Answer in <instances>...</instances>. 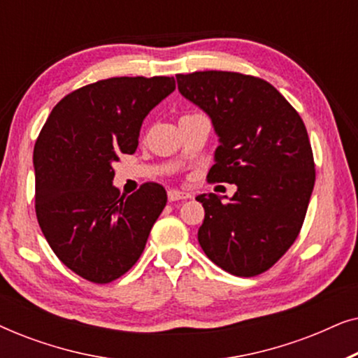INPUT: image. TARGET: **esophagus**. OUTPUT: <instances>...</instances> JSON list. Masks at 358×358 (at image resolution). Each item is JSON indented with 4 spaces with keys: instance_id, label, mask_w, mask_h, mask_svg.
Instances as JSON below:
<instances>
[{
    "instance_id": "34e87169",
    "label": "esophagus",
    "mask_w": 358,
    "mask_h": 358,
    "mask_svg": "<svg viewBox=\"0 0 358 358\" xmlns=\"http://www.w3.org/2000/svg\"><path fill=\"white\" fill-rule=\"evenodd\" d=\"M192 195L189 192H180V190H176V189H171L168 190V199L169 202H176V200H185V199H190Z\"/></svg>"
}]
</instances>
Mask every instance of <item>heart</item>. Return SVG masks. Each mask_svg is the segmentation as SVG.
<instances>
[{"mask_svg": "<svg viewBox=\"0 0 358 358\" xmlns=\"http://www.w3.org/2000/svg\"><path fill=\"white\" fill-rule=\"evenodd\" d=\"M192 115H195V114H185V115L180 117V119H184V117H192Z\"/></svg>", "mask_w": 358, "mask_h": 358, "instance_id": "heart-1", "label": "heart"}]
</instances>
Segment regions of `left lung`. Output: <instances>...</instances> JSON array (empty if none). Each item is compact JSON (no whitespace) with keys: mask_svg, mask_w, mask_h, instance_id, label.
<instances>
[{"mask_svg":"<svg viewBox=\"0 0 358 358\" xmlns=\"http://www.w3.org/2000/svg\"><path fill=\"white\" fill-rule=\"evenodd\" d=\"M176 80L220 136L210 182L238 185L229 202L217 194L195 197L205 208L200 246L223 271L259 275L290 249L305 222L316 179L306 127L290 102L257 76L210 70Z\"/></svg>","mask_w":358,"mask_h":358,"instance_id":"8db88e82","label":"left lung"}]
</instances>
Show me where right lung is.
<instances>
[{
	"label": "right lung",
	"mask_w": 358,
	"mask_h": 358,
	"mask_svg": "<svg viewBox=\"0 0 358 358\" xmlns=\"http://www.w3.org/2000/svg\"><path fill=\"white\" fill-rule=\"evenodd\" d=\"M174 90L169 76L101 80L63 97L38 134V227L55 256L92 283H109L135 266L168 202L156 182L120 194L112 166L135 153L143 119Z\"/></svg>",
	"instance_id": "1"
}]
</instances>
